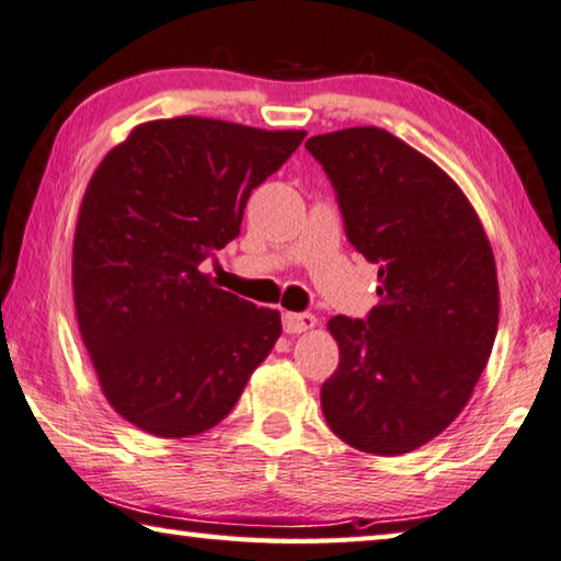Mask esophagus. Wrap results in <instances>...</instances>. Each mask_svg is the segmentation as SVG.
<instances>
[{
  "instance_id": "obj_1",
  "label": "esophagus",
  "mask_w": 561,
  "mask_h": 561,
  "mask_svg": "<svg viewBox=\"0 0 561 561\" xmlns=\"http://www.w3.org/2000/svg\"><path fill=\"white\" fill-rule=\"evenodd\" d=\"M284 331L287 333H304L311 331L316 325V316L313 313H284Z\"/></svg>"
}]
</instances>
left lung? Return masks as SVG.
Here are the masks:
<instances>
[{
  "mask_svg": "<svg viewBox=\"0 0 561 561\" xmlns=\"http://www.w3.org/2000/svg\"><path fill=\"white\" fill-rule=\"evenodd\" d=\"M339 201L345 238L378 264L365 319L333 316L341 363L321 387L331 432L397 456L449 426L481 378L497 333L491 242L463 191L380 127L307 141Z\"/></svg>",
  "mask_w": 561,
  "mask_h": 561,
  "instance_id": "1",
  "label": "left lung"
}]
</instances>
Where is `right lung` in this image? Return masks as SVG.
<instances>
[{
  "instance_id": "add662e5",
  "label": "right lung",
  "mask_w": 561,
  "mask_h": 561,
  "mask_svg": "<svg viewBox=\"0 0 561 561\" xmlns=\"http://www.w3.org/2000/svg\"><path fill=\"white\" fill-rule=\"evenodd\" d=\"M307 131L145 122L100 161L73 240V297L100 387L127 422L183 439L226 420L282 333L279 311L201 264L240 236L252 188Z\"/></svg>"
}]
</instances>
